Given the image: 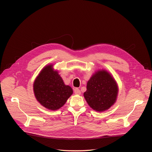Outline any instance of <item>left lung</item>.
<instances>
[{
    "label": "left lung",
    "mask_w": 152,
    "mask_h": 152,
    "mask_svg": "<svg viewBox=\"0 0 152 152\" xmlns=\"http://www.w3.org/2000/svg\"><path fill=\"white\" fill-rule=\"evenodd\" d=\"M34 93L37 102L45 108L56 110L66 103L73 94L72 87L65 85L53 64L45 66L34 82Z\"/></svg>",
    "instance_id": "1"
}]
</instances>
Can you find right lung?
<instances>
[{
	"mask_svg": "<svg viewBox=\"0 0 152 152\" xmlns=\"http://www.w3.org/2000/svg\"><path fill=\"white\" fill-rule=\"evenodd\" d=\"M118 92L115 80L108 71L99 70L87 83L84 96L89 107L97 112L109 109L116 102Z\"/></svg>",
	"mask_w": 152,
	"mask_h": 152,
	"instance_id": "add662e5",
	"label": "right lung"
}]
</instances>
